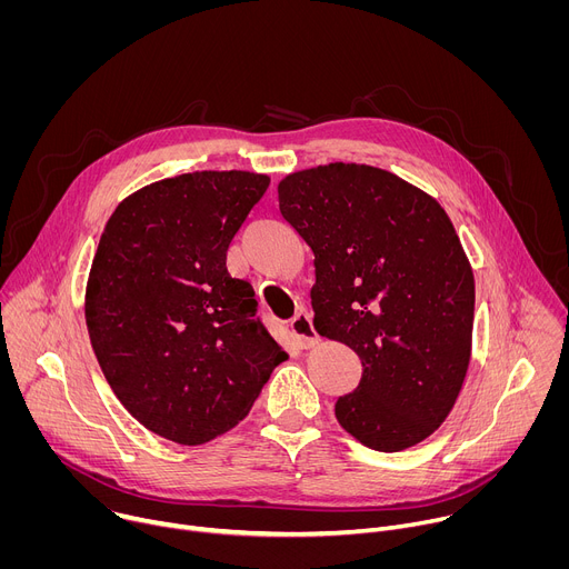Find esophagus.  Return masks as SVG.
Masks as SVG:
<instances>
[{
	"label": "esophagus",
	"mask_w": 569,
	"mask_h": 569,
	"mask_svg": "<svg viewBox=\"0 0 569 569\" xmlns=\"http://www.w3.org/2000/svg\"><path fill=\"white\" fill-rule=\"evenodd\" d=\"M290 329H292L299 347H303V349H310V347H315L319 342V336H317V331L312 327V317H310L308 310H299L292 317Z\"/></svg>",
	"instance_id": "esophagus-1"
}]
</instances>
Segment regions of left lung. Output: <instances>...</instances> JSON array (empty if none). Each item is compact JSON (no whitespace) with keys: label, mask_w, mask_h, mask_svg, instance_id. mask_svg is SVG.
I'll list each match as a JSON object with an SVG mask.
<instances>
[{"label":"left lung","mask_w":569,"mask_h":569,"mask_svg":"<svg viewBox=\"0 0 569 569\" xmlns=\"http://www.w3.org/2000/svg\"><path fill=\"white\" fill-rule=\"evenodd\" d=\"M279 211L315 254L319 336L362 360L336 417L362 446L398 452L450 415L472 347L475 277L443 207L367 164L286 176Z\"/></svg>","instance_id":"8db88e82"}]
</instances>
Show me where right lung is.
Masks as SVG:
<instances>
[{"label":"right lung","instance_id":"add662e5","mask_svg":"<svg viewBox=\"0 0 569 569\" xmlns=\"http://www.w3.org/2000/svg\"><path fill=\"white\" fill-rule=\"evenodd\" d=\"M270 178L196 171L152 182L110 216L86 288L101 371L150 432L207 443L248 417L288 353L254 319L227 248Z\"/></svg>","mask_w":569,"mask_h":569}]
</instances>
